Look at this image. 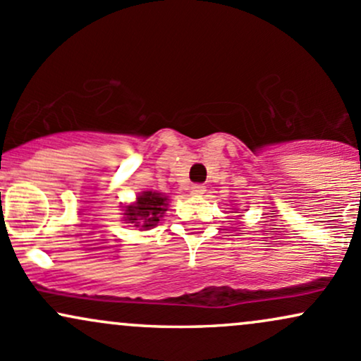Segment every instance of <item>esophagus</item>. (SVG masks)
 <instances>
[{
  "label": "esophagus",
  "instance_id": "esophagus-1",
  "mask_svg": "<svg viewBox=\"0 0 361 361\" xmlns=\"http://www.w3.org/2000/svg\"><path fill=\"white\" fill-rule=\"evenodd\" d=\"M190 192L193 195H204L205 193V186L204 185H192V188H190Z\"/></svg>",
  "mask_w": 361,
  "mask_h": 361
}]
</instances>
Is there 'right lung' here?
<instances>
[{
  "label": "right lung",
  "mask_w": 361,
  "mask_h": 361,
  "mask_svg": "<svg viewBox=\"0 0 361 361\" xmlns=\"http://www.w3.org/2000/svg\"><path fill=\"white\" fill-rule=\"evenodd\" d=\"M168 200L169 198L163 193L142 192L134 204L126 207L123 219L128 224H134V227H140V231L151 229L168 210Z\"/></svg>",
  "instance_id": "right-lung-1"
}]
</instances>
